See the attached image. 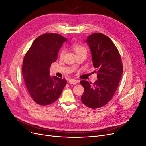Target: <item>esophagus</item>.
<instances>
[{
	"label": "esophagus",
	"mask_w": 146,
	"mask_h": 146,
	"mask_svg": "<svg viewBox=\"0 0 146 146\" xmlns=\"http://www.w3.org/2000/svg\"><path fill=\"white\" fill-rule=\"evenodd\" d=\"M69 83L70 84H72V85H76V84L78 83V80H74V79H70L69 80Z\"/></svg>",
	"instance_id": "34e87169"
}]
</instances>
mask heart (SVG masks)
<instances>
[{"instance_id":"b5f03b06","label":"heart","mask_w":146,"mask_h":146,"mask_svg":"<svg viewBox=\"0 0 146 146\" xmlns=\"http://www.w3.org/2000/svg\"><path fill=\"white\" fill-rule=\"evenodd\" d=\"M72 48L74 49V50L76 52V54H78L81 52L86 51V48L83 46H82L80 44L78 43H73L72 44ZM65 50L64 49H62L60 52V56H63L64 54Z\"/></svg>"}]
</instances>
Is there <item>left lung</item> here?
<instances>
[{
    "label": "left lung",
    "instance_id": "obj_1",
    "mask_svg": "<svg viewBox=\"0 0 146 146\" xmlns=\"http://www.w3.org/2000/svg\"><path fill=\"white\" fill-rule=\"evenodd\" d=\"M85 42L90 48L94 67L98 69V80L93 85L88 81L80 83L84 88L82 103L91 108H98L112 99L123 72L120 54L114 43L102 33L88 36Z\"/></svg>",
    "mask_w": 146,
    "mask_h": 146
}]
</instances>
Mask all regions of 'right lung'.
Wrapping results in <instances>:
<instances>
[{
	"mask_svg": "<svg viewBox=\"0 0 146 146\" xmlns=\"http://www.w3.org/2000/svg\"><path fill=\"white\" fill-rule=\"evenodd\" d=\"M66 38L45 33L33 42L24 56L23 76L31 98L39 105H49L58 99L66 85L65 79L50 76L49 68L56 61Z\"/></svg>",
	"mask_w": 146,
	"mask_h": 146,
	"instance_id": "obj_1",
	"label": "right lung"
}]
</instances>
